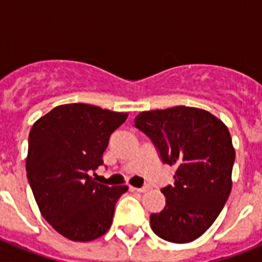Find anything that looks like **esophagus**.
I'll return each instance as SVG.
<instances>
[{
	"label": "esophagus",
	"mask_w": 262,
	"mask_h": 262,
	"mask_svg": "<svg viewBox=\"0 0 262 262\" xmlns=\"http://www.w3.org/2000/svg\"><path fill=\"white\" fill-rule=\"evenodd\" d=\"M136 191H139V193H145V191L149 190V185H145V186L143 187H139V189H135Z\"/></svg>",
	"instance_id": "obj_1"
}]
</instances>
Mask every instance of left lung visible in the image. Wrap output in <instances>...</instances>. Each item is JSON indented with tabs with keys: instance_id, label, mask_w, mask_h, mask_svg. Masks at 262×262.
I'll return each mask as SVG.
<instances>
[{
	"instance_id": "left-lung-1",
	"label": "left lung",
	"mask_w": 262,
	"mask_h": 262,
	"mask_svg": "<svg viewBox=\"0 0 262 262\" xmlns=\"http://www.w3.org/2000/svg\"><path fill=\"white\" fill-rule=\"evenodd\" d=\"M134 126L151 139L173 185L161 189L165 207L151 214L152 231L170 243H190L209 230L231 193L235 149L222 120L202 108L143 111Z\"/></svg>"
}]
</instances>
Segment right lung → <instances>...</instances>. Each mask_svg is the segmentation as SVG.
Returning <instances> with one entry per match:
<instances>
[{
    "instance_id": "obj_1",
    "label": "right lung",
    "mask_w": 262,
    "mask_h": 262,
    "mask_svg": "<svg viewBox=\"0 0 262 262\" xmlns=\"http://www.w3.org/2000/svg\"><path fill=\"white\" fill-rule=\"evenodd\" d=\"M128 114L86 103L61 105L38 119L29 135L27 180L41 215L64 237L90 242L107 232L127 186L98 184L111 134Z\"/></svg>"
}]
</instances>
